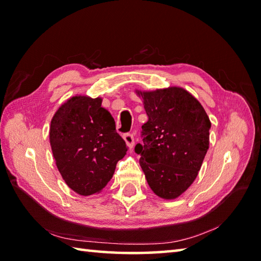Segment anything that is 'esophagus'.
<instances>
[{"instance_id":"1","label":"esophagus","mask_w":261,"mask_h":261,"mask_svg":"<svg viewBox=\"0 0 261 261\" xmlns=\"http://www.w3.org/2000/svg\"><path fill=\"white\" fill-rule=\"evenodd\" d=\"M123 139H124L126 145L129 146L130 149L134 148V146H135V137H134V134H131V132H126V134L123 135Z\"/></svg>"}]
</instances>
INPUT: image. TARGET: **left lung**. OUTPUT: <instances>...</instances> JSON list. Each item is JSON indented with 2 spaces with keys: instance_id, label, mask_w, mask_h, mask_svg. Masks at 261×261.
I'll return each instance as SVG.
<instances>
[{
  "instance_id": "obj_1",
  "label": "left lung",
  "mask_w": 261,
  "mask_h": 261,
  "mask_svg": "<svg viewBox=\"0 0 261 261\" xmlns=\"http://www.w3.org/2000/svg\"><path fill=\"white\" fill-rule=\"evenodd\" d=\"M138 94L148 121L135 151L141 156L140 166L153 193L176 198L201 169L210 143V119L201 103L180 87Z\"/></svg>"
}]
</instances>
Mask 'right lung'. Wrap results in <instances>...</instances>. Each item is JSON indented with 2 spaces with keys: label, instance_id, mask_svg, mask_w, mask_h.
Returning a JSON list of instances; mask_svg holds the SVG:
<instances>
[{
  "label": "right lung",
  "instance_id": "1",
  "mask_svg": "<svg viewBox=\"0 0 261 261\" xmlns=\"http://www.w3.org/2000/svg\"><path fill=\"white\" fill-rule=\"evenodd\" d=\"M102 99L74 96L55 113L50 124L51 150L64 180L81 195L107 186L127 147L116 132Z\"/></svg>",
  "mask_w": 261,
  "mask_h": 261
}]
</instances>
